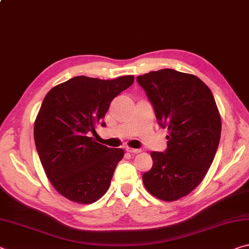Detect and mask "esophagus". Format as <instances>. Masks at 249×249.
Here are the masks:
<instances>
[{
    "mask_svg": "<svg viewBox=\"0 0 249 249\" xmlns=\"http://www.w3.org/2000/svg\"><path fill=\"white\" fill-rule=\"evenodd\" d=\"M126 151H127V153H130V154H138V153H141V149H136V148H129V147H127V148H126Z\"/></svg>",
    "mask_w": 249,
    "mask_h": 249,
    "instance_id": "obj_1",
    "label": "esophagus"
}]
</instances>
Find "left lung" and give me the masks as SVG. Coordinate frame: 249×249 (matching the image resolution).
Returning a JSON list of instances; mask_svg holds the SVG:
<instances>
[{
  "instance_id": "left-lung-1",
  "label": "left lung",
  "mask_w": 249,
  "mask_h": 249,
  "mask_svg": "<svg viewBox=\"0 0 249 249\" xmlns=\"http://www.w3.org/2000/svg\"><path fill=\"white\" fill-rule=\"evenodd\" d=\"M158 123L168 128L167 150L151 151L153 167L142 175L150 195L176 201L199 185L215 157L221 115L208 86L196 75L161 69L138 75Z\"/></svg>"
}]
</instances>
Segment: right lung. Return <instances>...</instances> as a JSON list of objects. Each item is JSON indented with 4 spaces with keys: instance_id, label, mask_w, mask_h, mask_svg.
<instances>
[{
    "instance_id": "obj_1",
    "label": "right lung",
    "mask_w": 249,
    "mask_h": 249,
    "mask_svg": "<svg viewBox=\"0 0 249 249\" xmlns=\"http://www.w3.org/2000/svg\"><path fill=\"white\" fill-rule=\"evenodd\" d=\"M133 82L134 75L113 80L79 75L46 94L34 138L50 183L70 201L90 204L107 191L124 150L101 145L89 135L105 125L112 100Z\"/></svg>"
}]
</instances>
